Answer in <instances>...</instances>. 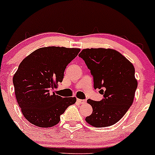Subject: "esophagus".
Here are the masks:
<instances>
[{
	"label": "esophagus",
	"instance_id": "esophagus-1",
	"mask_svg": "<svg viewBox=\"0 0 155 155\" xmlns=\"http://www.w3.org/2000/svg\"><path fill=\"white\" fill-rule=\"evenodd\" d=\"M77 102L80 104H83V103H85V102H86V100H81V99H78Z\"/></svg>",
	"mask_w": 155,
	"mask_h": 155
}]
</instances>
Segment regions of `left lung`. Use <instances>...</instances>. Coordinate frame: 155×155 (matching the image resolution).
<instances>
[{
	"instance_id": "left-lung-1",
	"label": "left lung",
	"mask_w": 155,
	"mask_h": 155,
	"mask_svg": "<svg viewBox=\"0 0 155 155\" xmlns=\"http://www.w3.org/2000/svg\"><path fill=\"white\" fill-rule=\"evenodd\" d=\"M83 58L94 78V87L103 94L100 101L88 100L93 112L86 118L95 127L116 124L133 102L138 82L135 68L116 50L104 48L84 49L78 55Z\"/></svg>"
}]
</instances>
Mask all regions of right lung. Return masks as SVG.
Masks as SVG:
<instances>
[{
	"label": "right lung",
	"instance_id": "obj_1",
	"mask_svg": "<svg viewBox=\"0 0 155 155\" xmlns=\"http://www.w3.org/2000/svg\"><path fill=\"white\" fill-rule=\"evenodd\" d=\"M81 50L64 47H47L28 55L19 65L13 77L15 96L22 113L31 124L51 127L75 97L56 95L54 88L61 83L66 67Z\"/></svg>",
	"mask_w": 155,
	"mask_h": 155
}]
</instances>
